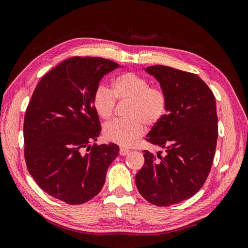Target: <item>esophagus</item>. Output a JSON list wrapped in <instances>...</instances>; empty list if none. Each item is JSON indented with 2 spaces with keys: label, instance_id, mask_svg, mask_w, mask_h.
<instances>
[{
  "label": "esophagus",
  "instance_id": "34e87169",
  "mask_svg": "<svg viewBox=\"0 0 248 248\" xmlns=\"http://www.w3.org/2000/svg\"><path fill=\"white\" fill-rule=\"evenodd\" d=\"M128 153H130V150L126 149V148H124V147H121V149H120V154H121L122 156H125V155H127Z\"/></svg>",
  "mask_w": 248,
  "mask_h": 248
}]
</instances>
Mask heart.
Segmentation results:
<instances>
[{
  "mask_svg": "<svg viewBox=\"0 0 248 248\" xmlns=\"http://www.w3.org/2000/svg\"><path fill=\"white\" fill-rule=\"evenodd\" d=\"M116 100H130L125 115L127 118L115 121L104 126V137L123 147L132 146L149 125L157 124L167 110L164 91L150 86L147 79L126 72L116 76L111 83V91L103 85L95 89L92 97L93 107L102 120L108 121L113 115Z\"/></svg>",
  "mask_w": 248,
  "mask_h": 248,
  "instance_id": "b5f03b06",
  "label": "heart"
}]
</instances>
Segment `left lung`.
Instances as JSON below:
<instances>
[{
	"label": "left lung",
	"instance_id": "8db88e82",
	"mask_svg": "<svg viewBox=\"0 0 248 248\" xmlns=\"http://www.w3.org/2000/svg\"><path fill=\"white\" fill-rule=\"evenodd\" d=\"M145 71L167 98V113L146 139L164 154L145 150V163L135 180L145 200L167 207L196 195L210 173L218 139L216 100L196 74L161 64Z\"/></svg>",
	"mask_w": 248,
	"mask_h": 248
}]
</instances>
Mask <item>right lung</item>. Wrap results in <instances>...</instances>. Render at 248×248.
I'll list each match as a JSON object with an SVG mask.
<instances>
[{
  "label": "right lung",
  "instance_id": "add662e5",
  "mask_svg": "<svg viewBox=\"0 0 248 248\" xmlns=\"http://www.w3.org/2000/svg\"><path fill=\"white\" fill-rule=\"evenodd\" d=\"M122 68L102 58L64 60L41 78L24 117V156L38 186L69 204L97 196L117 145H93L101 126L92 97L104 75Z\"/></svg>",
  "mask_w": 248,
  "mask_h": 248
}]
</instances>
